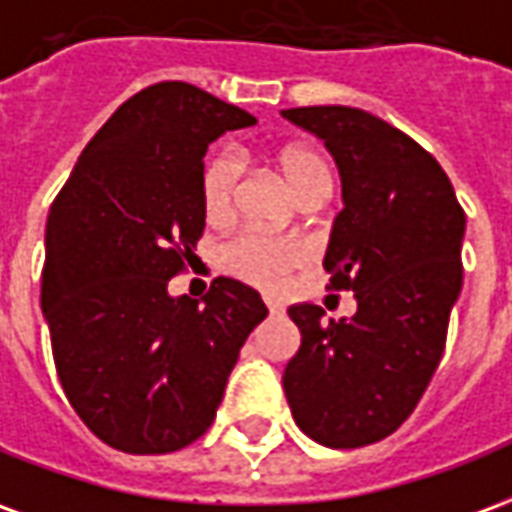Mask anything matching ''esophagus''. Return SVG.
<instances>
[{
	"mask_svg": "<svg viewBox=\"0 0 512 512\" xmlns=\"http://www.w3.org/2000/svg\"><path fill=\"white\" fill-rule=\"evenodd\" d=\"M267 309H270V315H281V312H284V306H281V303L278 301H270V298H267Z\"/></svg>",
	"mask_w": 512,
	"mask_h": 512,
	"instance_id": "esophagus-1",
	"label": "esophagus"
}]
</instances>
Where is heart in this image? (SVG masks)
Here are the masks:
<instances>
[{"label":"heart","mask_w":512,"mask_h":512,"mask_svg":"<svg viewBox=\"0 0 512 512\" xmlns=\"http://www.w3.org/2000/svg\"><path fill=\"white\" fill-rule=\"evenodd\" d=\"M276 161L292 192L301 197V203L326 200L331 195L334 175L320 150L306 144H292L278 153ZM242 172H245V161L236 150H220L206 161L200 192L209 220L222 222L234 214ZM220 262L228 273L245 278L248 284H256L262 290H276L295 267L306 262V245L292 236H273L245 228L222 245Z\"/></svg>","instance_id":"1"}]
</instances>
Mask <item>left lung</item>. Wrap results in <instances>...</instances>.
Returning <instances> with one entry per match:
<instances>
[{"label": "left lung", "instance_id": "left-lung-1", "mask_svg": "<svg viewBox=\"0 0 512 512\" xmlns=\"http://www.w3.org/2000/svg\"><path fill=\"white\" fill-rule=\"evenodd\" d=\"M281 114L320 136L340 167L345 209L323 267L331 290L357 298L351 320H326L315 303L290 306L301 348L284 393L309 438L359 449L393 435L438 370L463 287L465 211L435 155L379 116L348 105Z\"/></svg>", "mask_w": 512, "mask_h": 512}]
</instances>
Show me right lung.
<instances>
[{"label":"right lung","instance_id":"obj_1","mask_svg":"<svg viewBox=\"0 0 512 512\" xmlns=\"http://www.w3.org/2000/svg\"><path fill=\"white\" fill-rule=\"evenodd\" d=\"M256 116L167 80L122 102L77 158L47 220L41 309L63 393L111 449L169 454L214 421L259 292L214 278L167 292L206 228L203 155Z\"/></svg>","mask_w":512,"mask_h":512}]
</instances>
